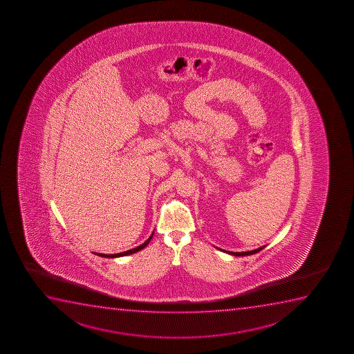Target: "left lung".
<instances>
[{
    "label": "left lung",
    "instance_id": "obj_1",
    "mask_svg": "<svg viewBox=\"0 0 354 354\" xmlns=\"http://www.w3.org/2000/svg\"><path fill=\"white\" fill-rule=\"evenodd\" d=\"M266 248V245L261 246V248H258V249L251 250V251H243V252H232V251H225V250H221V251H224V252H226V254H232V256H250V254H257V252H259L261 250L264 249Z\"/></svg>",
    "mask_w": 354,
    "mask_h": 354
}]
</instances>
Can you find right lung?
Listing matches in <instances>:
<instances>
[{"label": "right lung", "mask_w": 354, "mask_h": 354, "mask_svg": "<svg viewBox=\"0 0 354 354\" xmlns=\"http://www.w3.org/2000/svg\"><path fill=\"white\" fill-rule=\"evenodd\" d=\"M153 234H154V232L151 233V236H150L148 239H147L143 244H141V245L136 246L135 249L128 250V251H124V252H121V254H96L97 256H100V257H105V258H118V257H123V256H129V254H135V252H138V251H141L142 249H145L148 244H149L150 239L153 238Z\"/></svg>", "instance_id": "right-lung-1"}]
</instances>
